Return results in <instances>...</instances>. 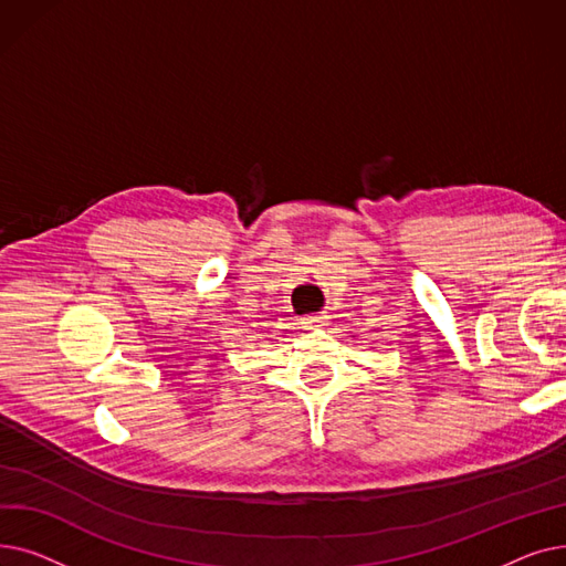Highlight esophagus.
Here are the masks:
<instances>
[{"label": "esophagus", "mask_w": 566, "mask_h": 566, "mask_svg": "<svg viewBox=\"0 0 566 566\" xmlns=\"http://www.w3.org/2000/svg\"><path fill=\"white\" fill-rule=\"evenodd\" d=\"M310 331H321V328H325V325H328V314H316V316H307L305 321H303Z\"/></svg>", "instance_id": "obj_1"}]
</instances>
